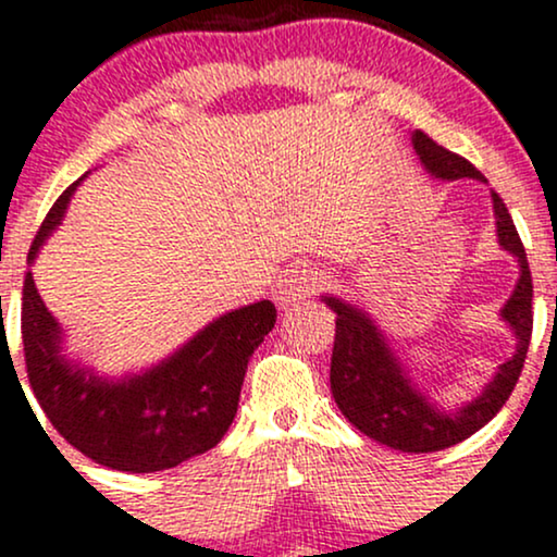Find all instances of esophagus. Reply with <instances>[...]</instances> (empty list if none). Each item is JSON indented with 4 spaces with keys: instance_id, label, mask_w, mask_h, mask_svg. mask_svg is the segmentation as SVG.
I'll return each mask as SVG.
<instances>
[{
    "instance_id": "obj_1",
    "label": "esophagus",
    "mask_w": 557,
    "mask_h": 557,
    "mask_svg": "<svg viewBox=\"0 0 557 557\" xmlns=\"http://www.w3.org/2000/svg\"><path fill=\"white\" fill-rule=\"evenodd\" d=\"M317 290V272L311 270H287L283 274V280L277 283V304L280 306H287L290 300H298V298H306L311 296V293Z\"/></svg>"
}]
</instances>
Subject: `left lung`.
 <instances>
[{
  "instance_id": "left-lung-1",
  "label": "left lung",
  "mask_w": 557,
  "mask_h": 557,
  "mask_svg": "<svg viewBox=\"0 0 557 557\" xmlns=\"http://www.w3.org/2000/svg\"><path fill=\"white\" fill-rule=\"evenodd\" d=\"M413 149L426 170L443 181L458 177H476L484 181L469 159L453 154L437 140H432L424 131L413 133ZM497 220V240L505 251L519 259L521 274L516 283L513 296L503 306V319L516 332L513 359L500 363L495 380L482 389L476 400L466 403L458 411H440L424 395L411 385L400 361L389 350L382 332L374 322L356 306L343 304L341 298L324 296L327 306L335 311V345H332L330 363V387L332 398L343 417L356 430L376 440L380 445L403 453H434L445 447L463 443L466 437L482 430L487 421L505 406L519 382L523 361H527L529 341H532V272H529L527 251L519 238L513 220L503 198L492 194Z\"/></svg>"
}]
</instances>
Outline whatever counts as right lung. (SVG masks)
<instances>
[{
	"label": "right lung",
	"instance_id": "right-lung-1",
	"mask_svg": "<svg viewBox=\"0 0 557 557\" xmlns=\"http://www.w3.org/2000/svg\"><path fill=\"white\" fill-rule=\"evenodd\" d=\"M81 181L44 216L30 243L28 264L62 222ZM274 322L277 309L272 300L243 306L203 327L151 372L110 382L65 361L60 324L44 306L30 272L23 283L25 372L38 406L75 450L127 474L175 469L225 437L238 411L248 359Z\"/></svg>",
	"mask_w": 557,
	"mask_h": 557
}]
</instances>
